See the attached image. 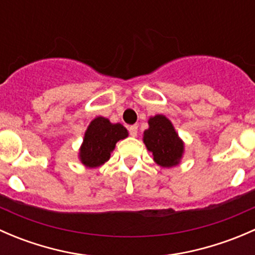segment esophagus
<instances>
[{
	"mask_svg": "<svg viewBox=\"0 0 255 255\" xmlns=\"http://www.w3.org/2000/svg\"><path fill=\"white\" fill-rule=\"evenodd\" d=\"M128 132H129V134L132 135V137H135L138 133V126L137 125H133L130 126L129 128H128Z\"/></svg>",
	"mask_w": 255,
	"mask_h": 255,
	"instance_id": "esophagus-1",
	"label": "esophagus"
}]
</instances>
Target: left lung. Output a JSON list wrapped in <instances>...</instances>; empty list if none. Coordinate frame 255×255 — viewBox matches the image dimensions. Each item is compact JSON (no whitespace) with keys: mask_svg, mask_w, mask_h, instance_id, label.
I'll list each match as a JSON object with an SVG mask.
<instances>
[{"mask_svg":"<svg viewBox=\"0 0 255 255\" xmlns=\"http://www.w3.org/2000/svg\"><path fill=\"white\" fill-rule=\"evenodd\" d=\"M143 142L154 155L156 164L170 168L179 163L184 144L177 137L170 121L158 115L149 120V128L144 132Z\"/></svg>","mask_w":255,"mask_h":255,"instance_id":"8db88e82","label":"left lung"}]
</instances>
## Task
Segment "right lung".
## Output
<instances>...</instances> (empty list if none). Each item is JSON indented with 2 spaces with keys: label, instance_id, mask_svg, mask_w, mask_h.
<instances>
[{
  "label": "right lung",
  "instance_id": "1",
  "mask_svg": "<svg viewBox=\"0 0 255 255\" xmlns=\"http://www.w3.org/2000/svg\"><path fill=\"white\" fill-rule=\"evenodd\" d=\"M127 135V129L120 123L112 125L107 118H95L85 133L84 144L80 149L82 164L90 168L102 165L110 159L116 143Z\"/></svg>",
  "mask_w": 255,
  "mask_h": 255
}]
</instances>
